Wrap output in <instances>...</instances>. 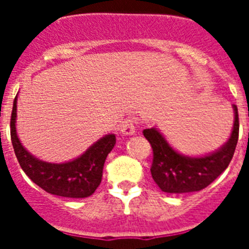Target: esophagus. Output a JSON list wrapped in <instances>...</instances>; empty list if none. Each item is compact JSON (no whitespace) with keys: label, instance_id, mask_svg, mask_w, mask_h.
<instances>
[{"label":"esophagus","instance_id":"esophagus-1","mask_svg":"<svg viewBox=\"0 0 249 249\" xmlns=\"http://www.w3.org/2000/svg\"><path fill=\"white\" fill-rule=\"evenodd\" d=\"M136 132V122L131 118L123 121V123L121 124V133L123 136H132L135 135Z\"/></svg>","mask_w":249,"mask_h":249}]
</instances>
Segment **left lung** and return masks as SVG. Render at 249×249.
I'll return each mask as SVG.
<instances>
[{
  "label": "left lung",
  "mask_w": 249,
  "mask_h": 249,
  "mask_svg": "<svg viewBox=\"0 0 249 249\" xmlns=\"http://www.w3.org/2000/svg\"><path fill=\"white\" fill-rule=\"evenodd\" d=\"M234 112L232 133L218 149L204 156H186L168 143L160 129L156 127L143 131L153 149L151 173L160 191L166 193L198 192L210 186L224 169L233 157L238 142V109L232 105Z\"/></svg>",
  "instance_id": "left-lung-1"
}]
</instances>
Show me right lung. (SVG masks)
Listing matches in <instances>:
<instances>
[{
	"label": "right lung",
	"mask_w": 249,
	"mask_h": 249,
	"mask_svg": "<svg viewBox=\"0 0 249 249\" xmlns=\"http://www.w3.org/2000/svg\"><path fill=\"white\" fill-rule=\"evenodd\" d=\"M17 96L11 114V141L18 163L30 179L51 195L67 198H86L93 195L102 181L106 158L116 144L113 133L96 141L82 155L62 163L35 157L21 143L16 131Z\"/></svg>",
	"instance_id": "add662e5"
}]
</instances>
